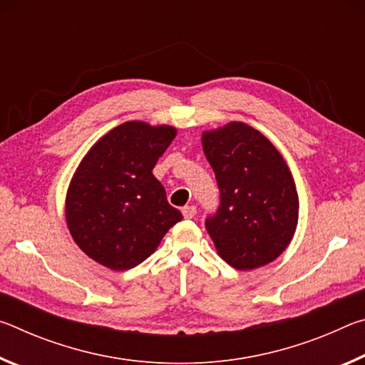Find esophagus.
<instances>
[{
	"mask_svg": "<svg viewBox=\"0 0 365 365\" xmlns=\"http://www.w3.org/2000/svg\"><path fill=\"white\" fill-rule=\"evenodd\" d=\"M182 214H183L185 219H193L196 215V207L195 206H185L182 209Z\"/></svg>",
	"mask_w": 365,
	"mask_h": 365,
	"instance_id": "1",
	"label": "esophagus"
}]
</instances>
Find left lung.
Returning a JSON list of instances; mask_svg holds the SVG:
<instances>
[{"mask_svg": "<svg viewBox=\"0 0 365 365\" xmlns=\"http://www.w3.org/2000/svg\"><path fill=\"white\" fill-rule=\"evenodd\" d=\"M202 150L220 191L217 211L206 217L220 257L238 270L272 262L292 242L299 212L282 154L243 122L202 133Z\"/></svg>", "mask_w": 365, "mask_h": 365, "instance_id": "obj_1", "label": "left lung"}]
</instances>
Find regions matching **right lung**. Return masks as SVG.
Returning <instances> with one entry per match:
<instances>
[{
  "label": "right lung",
  "mask_w": 365,
  "mask_h": 365,
  "mask_svg": "<svg viewBox=\"0 0 365 365\" xmlns=\"http://www.w3.org/2000/svg\"><path fill=\"white\" fill-rule=\"evenodd\" d=\"M175 128L125 122L86 153L66 197V220L86 256L128 270L158 248L182 220L153 169L175 138Z\"/></svg>",
  "instance_id": "add662e5"
}]
</instances>
